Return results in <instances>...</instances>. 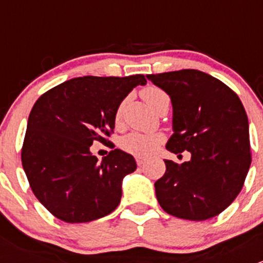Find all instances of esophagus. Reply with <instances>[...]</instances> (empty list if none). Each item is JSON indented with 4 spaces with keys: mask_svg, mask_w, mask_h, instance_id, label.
I'll list each match as a JSON object with an SVG mask.
<instances>
[{
    "mask_svg": "<svg viewBox=\"0 0 263 263\" xmlns=\"http://www.w3.org/2000/svg\"><path fill=\"white\" fill-rule=\"evenodd\" d=\"M145 161H146V158H144V156H136V163L139 166H141Z\"/></svg>",
    "mask_w": 263,
    "mask_h": 263,
    "instance_id": "esophagus-1",
    "label": "esophagus"
}]
</instances>
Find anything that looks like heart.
<instances>
[{
	"mask_svg": "<svg viewBox=\"0 0 263 263\" xmlns=\"http://www.w3.org/2000/svg\"><path fill=\"white\" fill-rule=\"evenodd\" d=\"M141 94L145 102H146L151 108L155 107L161 99L168 98L165 91H163L160 87L156 86L145 87V89L142 90ZM122 109H123V104L119 105L118 109L116 110V123H119V121H121ZM160 141V135H148L140 134V132H131V134H128L127 136L123 137V140H122V147H123V150H126L127 153L135 154V155H147V154L153 153V151L155 150Z\"/></svg>",
	"mask_w": 263,
	"mask_h": 263,
	"instance_id": "obj_1",
	"label": "heart"
}]
</instances>
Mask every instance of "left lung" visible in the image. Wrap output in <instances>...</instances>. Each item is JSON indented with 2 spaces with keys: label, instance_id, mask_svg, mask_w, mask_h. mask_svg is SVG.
Wrapping results in <instances>:
<instances>
[{
  "label": "left lung",
  "instance_id": "8db88e82",
  "mask_svg": "<svg viewBox=\"0 0 263 263\" xmlns=\"http://www.w3.org/2000/svg\"><path fill=\"white\" fill-rule=\"evenodd\" d=\"M146 78L171 98L173 135L166 150H187L191 160L165 161L155 193L165 213L179 219H211L239 195L251 166L249 126L238 95L224 82L198 70Z\"/></svg>",
  "mask_w": 263,
  "mask_h": 263
}]
</instances>
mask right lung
<instances>
[{"instance_id": "obj_1", "label": "right lung", "mask_w": 263, "mask_h": 263, "mask_svg": "<svg viewBox=\"0 0 263 263\" xmlns=\"http://www.w3.org/2000/svg\"><path fill=\"white\" fill-rule=\"evenodd\" d=\"M144 75L75 78L57 85L34 104L21 150L23 168L42 205L66 222H87L116 210L122 182L137 165L115 148L98 161L94 141L107 142L116 110Z\"/></svg>"}]
</instances>
